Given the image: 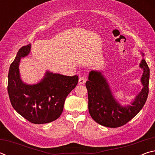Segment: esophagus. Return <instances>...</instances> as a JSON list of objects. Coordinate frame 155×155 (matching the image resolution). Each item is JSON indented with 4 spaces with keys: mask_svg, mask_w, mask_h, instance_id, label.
Instances as JSON below:
<instances>
[{
    "mask_svg": "<svg viewBox=\"0 0 155 155\" xmlns=\"http://www.w3.org/2000/svg\"><path fill=\"white\" fill-rule=\"evenodd\" d=\"M86 80H87V78L85 77H81L78 79V83L79 84H84L86 82Z\"/></svg>",
    "mask_w": 155,
    "mask_h": 155,
    "instance_id": "34e87169",
    "label": "esophagus"
}]
</instances>
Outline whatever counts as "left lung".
I'll use <instances>...</instances> for the list:
<instances>
[{
	"label": "left lung",
	"instance_id": "8db88e82",
	"mask_svg": "<svg viewBox=\"0 0 155 155\" xmlns=\"http://www.w3.org/2000/svg\"><path fill=\"white\" fill-rule=\"evenodd\" d=\"M140 67L143 69L141 83L143 87L136 96L132 105L123 107L115 101L106 79L101 72L91 71L85 85L88 93L89 113L99 124L109 128L122 127L132 120L145 104L148 96L150 69L145 60Z\"/></svg>",
	"mask_w": 155,
	"mask_h": 155
}]
</instances>
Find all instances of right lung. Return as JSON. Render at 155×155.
<instances>
[{
  "label": "right lung",
  "instance_id": "right-lung-1",
  "mask_svg": "<svg viewBox=\"0 0 155 155\" xmlns=\"http://www.w3.org/2000/svg\"><path fill=\"white\" fill-rule=\"evenodd\" d=\"M31 44L18 51L8 74V91L12 107L28 122L46 124L61 115L65 100L77 86L78 76L68 77L46 72L42 81L33 85L23 83L20 78L18 65L21 57L29 53Z\"/></svg>",
  "mask_w": 155,
  "mask_h": 155
}]
</instances>
